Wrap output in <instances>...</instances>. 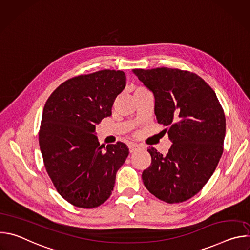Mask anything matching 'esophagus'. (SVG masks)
I'll use <instances>...</instances> for the list:
<instances>
[{"mask_svg":"<svg viewBox=\"0 0 250 250\" xmlns=\"http://www.w3.org/2000/svg\"><path fill=\"white\" fill-rule=\"evenodd\" d=\"M128 148H129V152L132 153V152L137 151L140 148V146L138 145H136V144H131V145H129Z\"/></svg>","mask_w":250,"mask_h":250,"instance_id":"esophagus-1","label":"esophagus"}]
</instances>
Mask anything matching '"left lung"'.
I'll list each match as a JSON object with an SVG mask.
<instances>
[{
    "label": "left lung",
    "mask_w": 250,
    "mask_h": 250,
    "mask_svg": "<svg viewBox=\"0 0 250 250\" xmlns=\"http://www.w3.org/2000/svg\"><path fill=\"white\" fill-rule=\"evenodd\" d=\"M155 99L154 113L167 126L166 155L153 147L142 172L146 189L169 204L189 200L208 181L224 151L226 117L213 90L197 74L167 67L133 69Z\"/></svg>",
    "instance_id": "8db88e82"
}]
</instances>
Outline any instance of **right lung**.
<instances>
[{
	"label": "right lung",
	"mask_w": 250,
	"mask_h": 250,
	"mask_svg": "<svg viewBox=\"0 0 250 250\" xmlns=\"http://www.w3.org/2000/svg\"><path fill=\"white\" fill-rule=\"evenodd\" d=\"M125 87L123 71L105 69L65 81L45 103L39 133L44 166L57 192L75 207L93 208L108 200L128 155L123 142L104 147L95 132Z\"/></svg>",
	"instance_id": "1"
}]
</instances>
